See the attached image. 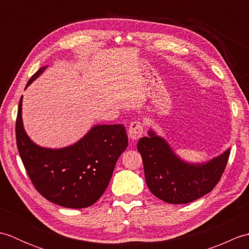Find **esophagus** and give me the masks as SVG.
<instances>
[{
    "label": "esophagus",
    "instance_id": "34e87169",
    "mask_svg": "<svg viewBox=\"0 0 249 249\" xmlns=\"http://www.w3.org/2000/svg\"><path fill=\"white\" fill-rule=\"evenodd\" d=\"M143 135V124L140 121L131 122L128 129V136L131 140L139 139Z\"/></svg>",
    "mask_w": 249,
    "mask_h": 249
}]
</instances>
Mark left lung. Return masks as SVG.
I'll return each mask as SVG.
<instances>
[{"instance_id": "1", "label": "left lung", "mask_w": 249, "mask_h": 249, "mask_svg": "<svg viewBox=\"0 0 249 249\" xmlns=\"http://www.w3.org/2000/svg\"><path fill=\"white\" fill-rule=\"evenodd\" d=\"M138 141L147 187L157 198L172 204L193 202L209 194L223 176L230 149L204 163H188L176 155L154 131Z\"/></svg>"}]
</instances>
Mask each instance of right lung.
<instances>
[{
    "label": "right lung",
    "mask_w": 249,
    "mask_h": 249,
    "mask_svg": "<svg viewBox=\"0 0 249 249\" xmlns=\"http://www.w3.org/2000/svg\"><path fill=\"white\" fill-rule=\"evenodd\" d=\"M46 67L37 71L28 88ZM20 98L16 139L23 166L34 187L47 200L70 209H83L102 197L115 163L128 145L125 126L96 125L75 144L63 149L36 145L25 134Z\"/></svg>",
    "instance_id": "1"
}]
</instances>
